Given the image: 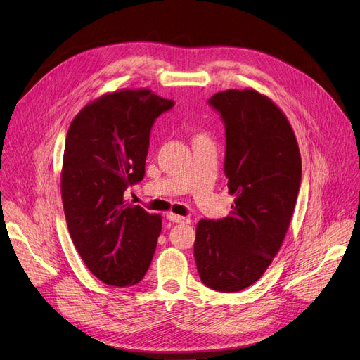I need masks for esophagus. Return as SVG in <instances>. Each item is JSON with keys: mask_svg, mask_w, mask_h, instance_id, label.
Listing matches in <instances>:
<instances>
[{"mask_svg": "<svg viewBox=\"0 0 360 360\" xmlns=\"http://www.w3.org/2000/svg\"><path fill=\"white\" fill-rule=\"evenodd\" d=\"M167 219H168L169 221H172V223H180V224H189V223H191V219L183 217V215L172 214V212H169V214L167 215Z\"/></svg>", "mask_w": 360, "mask_h": 360, "instance_id": "34e87169", "label": "esophagus"}]
</instances>
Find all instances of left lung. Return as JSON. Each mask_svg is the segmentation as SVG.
I'll list each match as a JSON object with an SVG mask.
<instances>
[{"label":"left lung","mask_w":360,"mask_h":360,"mask_svg":"<svg viewBox=\"0 0 360 360\" xmlns=\"http://www.w3.org/2000/svg\"><path fill=\"white\" fill-rule=\"evenodd\" d=\"M208 103L224 124V174L235 204L227 217L198 223L193 254L204 285L238 292L263 276L282 245L301 184V156L288 120L269 97L226 90Z\"/></svg>","instance_id":"1"}]
</instances>
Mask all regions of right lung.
<instances>
[{"instance_id": "obj_1", "label": "right lung", "mask_w": 360, "mask_h": 360, "mask_svg": "<svg viewBox=\"0 0 360 360\" xmlns=\"http://www.w3.org/2000/svg\"><path fill=\"white\" fill-rule=\"evenodd\" d=\"M172 106L150 90H120L89 103L69 127L65 217L85 266L108 285L139 283L153 258L161 215L125 204L124 192L145 177L150 130Z\"/></svg>"}]
</instances>
